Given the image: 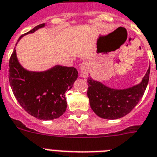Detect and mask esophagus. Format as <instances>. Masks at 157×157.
<instances>
[{
    "label": "esophagus",
    "mask_w": 157,
    "mask_h": 157,
    "mask_svg": "<svg viewBox=\"0 0 157 157\" xmlns=\"http://www.w3.org/2000/svg\"><path fill=\"white\" fill-rule=\"evenodd\" d=\"M89 69H90V63L88 62H83L80 65L79 71H80V76L84 78H86L88 76V72H89Z\"/></svg>",
    "instance_id": "obj_1"
}]
</instances>
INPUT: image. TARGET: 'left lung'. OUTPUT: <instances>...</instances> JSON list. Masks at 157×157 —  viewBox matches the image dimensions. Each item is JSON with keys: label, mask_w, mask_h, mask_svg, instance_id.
<instances>
[{"label": "left lung", "mask_w": 157, "mask_h": 157, "mask_svg": "<svg viewBox=\"0 0 157 157\" xmlns=\"http://www.w3.org/2000/svg\"><path fill=\"white\" fill-rule=\"evenodd\" d=\"M150 67L139 84L117 90L88 78L87 96L91 109L97 116L107 120H116L128 114L139 103L148 83Z\"/></svg>", "instance_id": "8db88e82"}]
</instances>
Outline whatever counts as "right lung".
Returning <instances> with one entry per match:
<instances>
[{
  "label": "right lung",
  "mask_w": 157,
  "mask_h": 157,
  "mask_svg": "<svg viewBox=\"0 0 157 157\" xmlns=\"http://www.w3.org/2000/svg\"><path fill=\"white\" fill-rule=\"evenodd\" d=\"M44 26L45 23L38 25L21 35L18 41L24 35ZM9 67V80L14 96L29 115L39 120H50L59 118L66 111L65 93L72 88L78 76L75 67L57 65L46 71H27L18 62L15 48Z\"/></svg>",
  "instance_id": "right-lung-1"
}]
</instances>
